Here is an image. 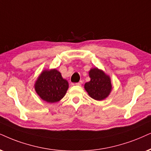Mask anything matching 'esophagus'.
Instances as JSON below:
<instances>
[{
    "mask_svg": "<svg viewBox=\"0 0 151 151\" xmlns=\"http://www.w3.org/2000/svg\"><path fill=\"white\" fill-rule=\"evenodd\" d=\"M82 83H83V82H82V81H80L79 82H78V83H75V84L77 85V86H81L82 84Z\"/></svg>",
    "mask_w": 151,
    "mask_h": 151,
    "instance_id": "esophagus-1",
    "label": "esophagus"
}]
</instances>
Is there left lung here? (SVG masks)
Masks as SVG:
<instances>
[{"label": "left lung", "mask_w": 151, "mask_h": 151, "mask_svg": "<svg viewBox=\"0 0 151 151\" xmlns=\"http://www.w3.org/2000/svg\"><path fill=\"white\" fill-rule=\"evenodd\" d=\"M88 74L91 80L84 84L86 91L91 98L95 100L101 101L106 99L112 90L109 75L98 68H91Z\"/></svg>", "instance_id": "obj_1"}]
</instances>
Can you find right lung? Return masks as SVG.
Masks as SVG:
<instances>
[{
	"mask_svg": "<svg viewBox=\"0 0 151 151\" xmlns=\"http://www.w3.org/2000/svg\"><path fill=\"white\" fill-rule=\"evenodd\" d=\"M35 92L42 100L49 103L59 102L69 88L68 81L56 68L44 70L34 84Z\"/></svg>",
	"mask_w": 151,
	"mask_h": 151,
	"instance_id": "right-lung-1",
	"label": "right lung"
}]
</instances>
